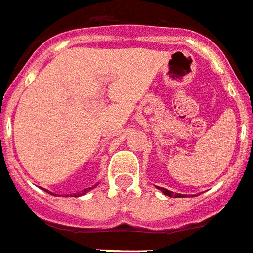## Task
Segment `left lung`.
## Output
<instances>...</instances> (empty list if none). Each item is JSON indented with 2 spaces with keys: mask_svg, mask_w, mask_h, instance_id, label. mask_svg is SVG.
Listing matches in <instances>:
<instances>
[{
  "mask_svg": "<svg viewBox=\"0 0 253 253\" xmlns=\"http://www.w3.org/2000/svg\"><path fill=\"white\" fill-rule=\"evenodd\" d=\"M158 190H161L165 195L171 196V198H172V196H175V198H184V196H186V195H180V194H173L172 191L166 190V188H162V187H158Z\"/></svg>",
  "mask_w": 253,
  "mask_h": 253,
  "instance_id": "1",
  "label": "left lung"
}]
</instances>
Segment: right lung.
I'll return each instance as SVG.
<instances>
[{
    "instance_id": "1",
    "label": "right lung",
    "mask_w": 253,
    "mask_h": 253,
    "mask_svg": "<svg viewBox=\"0 0 253 253\" xmlns=\"http://www.w3.org/2000/svg\"><path fill=\"white\" fill-rule=\"evenodd\" d=\"M94 187H95V186H94ZM94 187H88V188H84V190L82 191V192H78V194H74V196L84 195V194H86V192H88V191H90V190H92V188H94ZM50 194H51V192H50Z\"/></svg>"
}]
</instances>
